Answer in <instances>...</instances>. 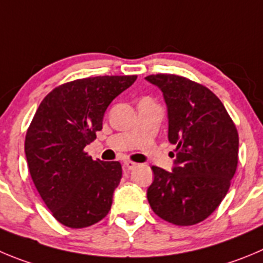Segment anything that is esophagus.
<instances>
[{
  "label": "esophagus",
  "mask_w": 263,
  "mask_h": 263,
  "mask_svg": "<svg viewBox=\"0 0 263 263\" xmlns=\"http://www.w3.org/2000/svg\"><path fill=\"white\" fill-rule=\"evenodd\" d=\"M137 166V163H135V162L132 161H126L124 162V167L127 168V170H134L135 167Z\"/></svg>",
  "instance_id": "obj_1"
}]
</instances>
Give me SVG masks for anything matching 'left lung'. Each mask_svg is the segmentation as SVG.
<instances>
[{
  "instance_id": "obj_1",
  "label": "left lung",
  "mask_w": 263,
  "mask_h": 263,
  "mask_svg": "<svg viewBox=\"0 0 263 263\" xmlns=\"http://www.w3.org/2000/svg\"><path fill=\"white\" fill-rule=\"evenodd\" d=\"M145 80L163 93L168 141L176 145L173 171L152 167L149 205L173 224H196L227 195L237 167V129L219 98L203 85L167 73Z\"/></svg>"
}]
</instances>
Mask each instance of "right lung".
<instances>
[{
  "label": "right lung",
  "mask_w": 263,
  "mask_h": 263,
  "mask_svg": "<svg viewBox=\"0 0 263 263\" xmlns=\"http://www.w3.org/2000/svg\"><path fill=\"white\" fill-rule=\"evenodd\" d=\"M137 79L96 76L51 90L26 135L24 152L36 190L53 217L70 228H84L109 213L122 179L118 161H93L84 148L102 129L107 106Z\"/></svg>",
  "instance_id": "right-lung-1"
}]
</instances>
